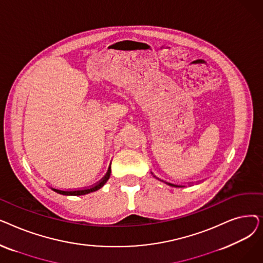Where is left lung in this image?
Listing matches in <instances>:
<instances>
[{"label": "left lung", "instance_id": "1", "mask_svg": "<svg viewBox=\"0 0 263 263\" xmlns=\"http://www.w3.org/2000/svg\"><path fill=\"white\" fill-rule=\"evenodd\" d=\"M165 182H166V181H165ZM167 184H170V185H172V186H179L178 184H174V183H170V182H166Z\"/></svg>", "mask_w": 263, "mask_h": 263}]
</instances>
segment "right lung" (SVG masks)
Segmentation results:
<instances>
[{"label":"right lung","instance_id":"right-lung-1","mask_svg":"<svg viewBox=\"0 0 263 263\" xmlns=\"http://www.w3.org/2000/svg\"><path fill=\"white\" fill-rule=\"evenodd\" d=\"M109 175H110V170L107 171L106 175L101 179V180L99 182L95 183L93 185L89 186V187H86V189H79V190H60V189H53L55 192L60 193V194H63V195H74V196H79V195H85V194H88V193H91V192H95L97 190H99L100 187H102L105 182L108 180L109 178Z\"/></svg>","mask_w":263,"mask_h":263}]
</instances>
